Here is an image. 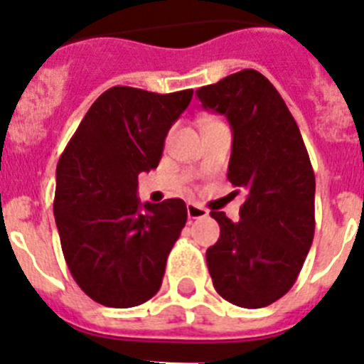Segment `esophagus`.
<instances>
[{
  "label": "esophagus",
  "mask_w": 364,
  "mask_h": 364,
  "mask_svg": "<svg viewBox=\"0 0 364 364\" xmlns=\"http://www.w3.org/2000/svg\"><path fill=\"white\" fill-rule=\"evenodd\" d=\"M208 215V210L202 208L200 204H195V202H188V217L189 218H202Z\"/></svg>",
  "instance_id": "esophagus-1"
}]
</instances>
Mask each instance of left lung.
I'll return each instance as SVG.
<instances>
[{
  "instance_id": "obj_1",
  "label": "left lung",
  "mask_w": 364,
  "mask_h": 364,
  "mask_svg": "<svg viewBox=\"0 0 364 364\" xmlns=\"http://www.w3.org/2000/svg\"><path fill=\"white\" fill-rule=\"evenodd\" d=\"M202 107L233 129L228 180L246 189L240 220L211 211L220 226L205 260L215 290L240 308H264L288 294L315 231V175L297 122L279 91L255 69L197 91Z\"/></svg>"
}]
</instances>
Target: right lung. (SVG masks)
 Instances as JSON below:
<instances>
[{"label":"right lung","mask_w":364,"mask_h":364,"mask_svg":"<svg viewBox=\"0 0 364 364\" xmlns=\"http://www.w3.org/2000/svg\"><path fill=\"white\" fill-rule=\"evenodd\" d=\"M191 98L193 89L111 87L58 162L54 217L63 257L76 284L104 306H138L162 286L188 210L180 198L140 204L138 175L159 166L167 131Z\"/></svg>","instance_id":"right-lung-1"}]
</instances>
